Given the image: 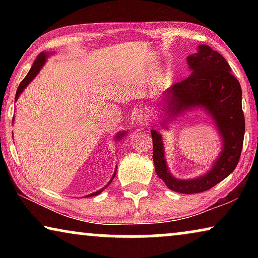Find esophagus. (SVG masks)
<instances>
[{"label": "esophagus", "instance_id": "esophagus-1", "mask_svg": "<svg viewBox=\"0 0 258 258\" xmlns=\"http://www.w3.org/2000/svg\"><path fill=\"white\" fill-rule=\"evenodd\" d=\"M148 119H149V112L147 110H140L136 114V122L139 124H144L148 122Z\"/></svg>", "mask_w": 258, "mask_h": 258}]
</instances>
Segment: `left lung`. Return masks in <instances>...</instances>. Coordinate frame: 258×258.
<instances>
[{"mask_svg": "<svg viewBox=\"0 0 258 258\" xmlns=\"http://www.w3.org/2000/svg\"><path fill=\"white\" fill-rule=\"evenodd\" d=\"M186 59L191 69L190 76L165 91L169 112L175 116L194 107H203L217 124L223 139V150L208 174L182 181L169 174L162 137L151 130L153 160L155 171L169 189L181 194H197L211 189L235 170L242 153L245 121L241 84L231 74L230 66L223 56L203 44L195 55L188 56Z\"/></svg>", "mask_w": 258, "mask_h": 258, "instance_id": "left-lung-1", "label": "left lung"}]
</instances>
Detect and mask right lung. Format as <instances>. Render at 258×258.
Returning <instances> with one entry per match:
<instances>
[{"label": "right lung", "mask_w": 258, "mask_h": 258, "mask_svg": "<svg viewBox=\"0 0 258 258\" xmlns=\"http://www.w3.org/2000/svg\"><path fill=\"white\" fill-rule=\"evenodd\" d=\"M45 57H47V54H44V52H41V54L38 55L37 57H36V59H35L34 63H33V67H31L30 70H29V73L27 74V76L24 77V79L22 80V82L20 83L19 88H17L16 96H15V101L17 100V98H19L20 94L22 93L24 88H26V87L28 86V84H29V83L31 82V80H33L34 77L37 75L38 72H40V69L42 68V66H43V64H44V62H45ZM124 134H125V133H119L118 135H117V139H118V140H121V139H122V136L124 135ZM115 175H116V171L114 172V176H112V178L110 179V182L112 181V179H114ZM110 182H109L108 184H110ZM107 186H108V185H107ZM103 190H104V188H103V189H101V190H98V191L94 192V194H90V195H88V197H90V196H95V195H98V194H101L102 191H103Z\"/></svg>", "instance_id": "1"}]
</instances>
